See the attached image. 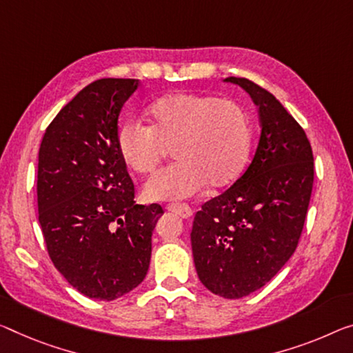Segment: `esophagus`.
<instances>
[{
    "label": "esophagus",
    "instance_id": "esophagus-1",
    "mask_svg": "<svg viewBox=\"0 0 353 353\" xmlns=\"http://www.w3.org/2000/svg\"><path fill=\"white\" fill-rule=\"evenodd\" d=\"M167 210L172 211V213H176L183 219H189L192 216V210L184 203H170L167 205Z\"/></svg>",
    "mask_w": 353,
    "mask_h": 353
}]
</instances>
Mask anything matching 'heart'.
<instances>
[{"instance_id": "b5f03b06", "label": "heart", "mask_w": 353, "mask_h": 353, "mask_svg": "<svg viewBox=\"0 0 353 353\" xmlns=\"http://www.w3.org/2000/svg\"><path fill=\"white\" fill-rule=\"evenodd\" d=\"M150 126L126 120L117 132V150L129 170L148 173L173 146L176 159L146 180L148 200H183L210 184L222 188L245 167L251 150V126L232 101L197 93H173L151 102Z\"/></svg>"}]
</instances>
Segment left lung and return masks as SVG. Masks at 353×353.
Wrapping results in <instances>:
<instances>
[{"instance_id": "left-lung-1", "label": "left lung", "mask_w": 353, "mask_h": 353, "mask_svg": "<svg viewBox=\"0 0 353 353\" xmlns=\"http://www.w3.org/2000/svg\"><path fill=\"white\" fill-rule=\"evenodd\" d=\"M259 107L260 137L246 172L194 218L199 279L236 300L263 287L295 252L314 183L311 143L284 105L251 80L229 77Z\"/></svg>"}]
</instances>
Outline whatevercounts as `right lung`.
<instances>
[{"mask_svg": "<svg viewBox=\"0 0 353 353\" xmlns=\"http://www.w3.org/2000/svg\"><path fill=\"white\" fill-rule=\"evenodd\" d=\"M137 79H101L47 128L37 164V213L57 270L80 294L112 301L145 279L151 235L164 213L135 205L117 150L121 108Z\"/></svg>", "mask_w": 353, "mask_h": 353, "instance_id": "add662e5", "label": "right lung"}]
</instances>
